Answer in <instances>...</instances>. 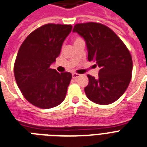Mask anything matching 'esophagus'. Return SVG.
<instances>
[{"instance_id": "esophagus-1", "label": "esophagus", "mask_w": 147, "mask_h": 147, "mask_svg": "<svg viewBox=\"0 0 147 147\" xmlns=\"http://www.w3.org/2000/svg\"><path fill=\"white\" fill-rule=\"evenodd\" d=\"M80 76H81V75H79V74L72 73V78H78L80 77Z\"/></svg>"}]
</instances>
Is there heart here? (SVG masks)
Here are the masks:
<instances>
[{
  "mask_svg": "<svg viewBox=\"0 0 147 147\" xmlns=\"http://www.w3.org/2000/svg\"><path fill=\"white\" fill-rule=\"evenodd\" d=\"M82 40V38H79V37H76V38H74V43L76 42V41H78V40Z\"/></svg>",
  "mask_w": 147,
  "mask_h": 147,
  "instance_id": "heart-1",
  "label": "heart"
}]
</instances>
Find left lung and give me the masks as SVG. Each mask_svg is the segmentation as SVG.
Returning a JSON list of instances; mask_svg holds the SVG:
<instances>
[{
    "label": "left lung",
    "instance_id": "obj_1",
    "mask_svg": "<svg viewBox=\"0 0 147 147\" xmlns=\"http://www.w3.org/2000/svg\"><path fill=\"white\" fill-rule=\"evenodd\" d=\"M84 39L88 59L100 68L98 78L88 75L84 88L88 98L100 105L116 101L127 90L132 76L131 55L123 41L111 28L97 22L78 23L74 26Z\"/></svg>",
    "mask_w": 147,
    "mask_h": 147
}]
</instances>
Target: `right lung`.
I'll return each instance as SVG.
<instances>
[{"label": "right lung", "mask_w": 147, "mask_h": 147, "mask_svg": "<svg viewBox=\"0 0 147 147\" xmlns=\"http://www.w3.org/2000/svg\"><path fill=\"white\" fill-rule=\"evenodd\" d=\"M71 28V25L46 24L33 31L20 46L14 63L16 82L24 97L35 107L53 108L65 98L71 74L59 73L50 66Z\"/></svg>", "instance_id": "right-lung-1"}]
</instances>
